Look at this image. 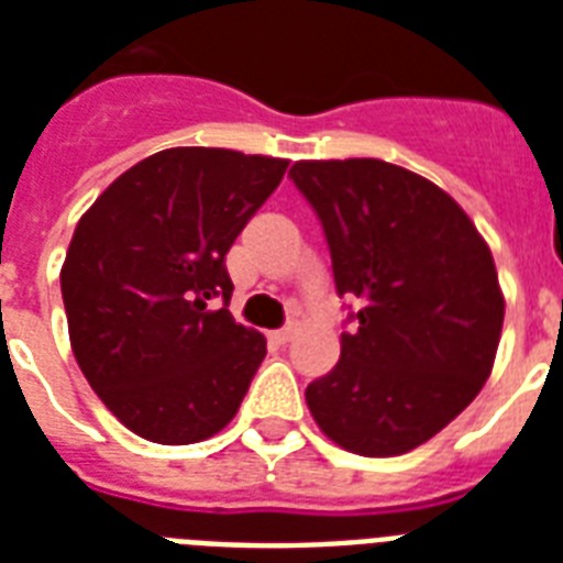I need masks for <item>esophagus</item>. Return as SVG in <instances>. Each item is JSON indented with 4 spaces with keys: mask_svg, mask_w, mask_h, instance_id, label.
I'll return each instance as SVG.
<instances>
[{
    "mask_svg": "<svg viewBox=\"0 0 563 563\" xmlns=\"http://www.w3.org/2000/svg\"><path fill=\"white\" fill-rule=\"evenodd\" d=\"M291 335H295V327H280V330H274V333H268V339H272L274 344H286L291 342Z\"/></svg>",
    "mask_w": 563,
    "mask_h": 563,
    "instance_id": "esophagus-1",
    "label": "esophagus"
}]
</instances>
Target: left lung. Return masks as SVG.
<instances>
[{
	"instance_id": "left-lung-1",
	"label": "left lung",
	"mask_w": 563,
	"mask_h": 563,
	"mask_svg": "<svg viewBox=\"0 0 563 563\" xmlns=\"http://www.w3.org/2000/svg\"><path fill=\"white\" fill-rule=\"evenodd\" d=\"M289 178L321 219L335 291L360 303L309 411L351 453H409L494 368L506 300L490 247L444 189L394 163L300 161Z\"/></svg>"
}]
</instances>
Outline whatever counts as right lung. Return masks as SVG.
<instances>
[{
    "label": "right lung",
    "mask_w": 563,
    "mask_h": 563,
    "mask_svg": "<svg viewBox=\"0 0 563 563\" xmlns=\"http://www.w3.org/2000/svg\"><path fill=\"white\" fill-rule=\"evenodd\" d=\"M286 166L166 148L119 175L78 221L60 268L73 353L101 402L145 441L195 444L239 411L265 339L230 316L224 256Z\"/></svg>",
    "instance_id": "right-lung-1"
}]
</instances>
